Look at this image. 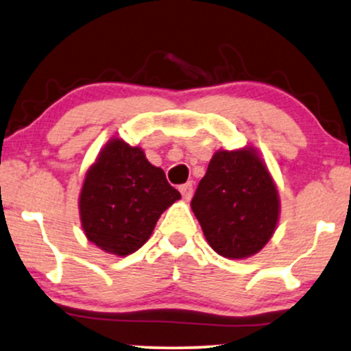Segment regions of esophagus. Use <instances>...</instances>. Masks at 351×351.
I'll return each instance as SVG.
<instances>
[{
  "instance_id": "obj_1",
  "label": "esophagus",
  "mask_w": 351,
  "mask_h": 351,
  "mask_svg": "<svg viewBox=\"0 0 351 351\" xmlns=\"http://www.w3.org/2000/svg\"><path fill=\"white\" fill-rule=\"evenodd\" d=\"M179 191H180V193H182L184 200H191V199H192V193H193V185H192V182H187V184L180 185Z\"/></svg>"
}]
</instances>
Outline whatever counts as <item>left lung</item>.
<instances>
[{"mask_svg": "<svg viewBox=\"0 0 351 351\" xmlns=\"http://www.w3.org/2000/svg\"><path fill=\"white\" fill-rule=\"evenodd\" d=\"M191 207L212 250L228 259L265 248L281 212L278 187L251 146L213 154Z\"/></svg>", "mask_w": 351, "mask_h": 351, "instance_id": "left-lung-1", "label": "left lung"}]
</instances>
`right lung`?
Masks as SVG:
<instances>
[{
  "mask_svg": "<svg viewBox=\"0 0 351 351\" xmlns=\"http://www.w3.org/2000/svg\"><path fill=\"white\" fill-rule=\"evenodd\" d=\"M180 199L141 147L110 139L86 171L78 210L86 240L128 256L149 240L164 210Z\"/></svg>",
  "mask_w": 351,
  "mask_h": 351,
  "instance_id": "1",
  "label": "right lung"
}]
</instances>
